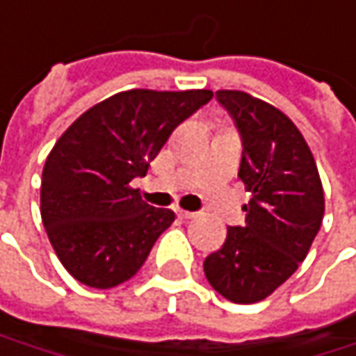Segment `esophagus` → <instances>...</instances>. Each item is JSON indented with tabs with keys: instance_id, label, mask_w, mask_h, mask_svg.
I'll return each mask as SVG.
<instances>
[{
	"instance_id": "1",
	"label": "esophagus",
	"mask_w": 356,
	"mask_h": 356,
	"mask_svg": "<svg viewBox=\"0 0 356 356\" xmlns=\"http://www.w3.org/2000/svg\"><path fill=\"white\" fill-rule=\"evenodd\" d=\"M177 216L183 221H189V220H195L197 218V213H191V211H183V209H179Z\"/></svg>"
}]
</instances>
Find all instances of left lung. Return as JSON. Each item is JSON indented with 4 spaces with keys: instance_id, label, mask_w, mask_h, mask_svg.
I'll list each match as a JSON object with an SVG mask.
<instances>
[{
    "instance_id": "1",
    "label": "left lung",
    "mask_w": 356,
    "mask_h": 356,
    "mask_svg": "<svg viewBox=\"0 0 356 356\" xmlns=\"http://www.w3.org/2000/svg\"><path fill=\"white\" fill-rule=\"evenodd\" d=\"M241 136L238 177L252 199L245 225L227 227L203 261L207 282L223 298L254 304L282 286L306 258L324 216L314 157L296 124L276 106L241 90H218Z\"/></svg>"
}]
</instances>
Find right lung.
<instances>
[{
    "instance_id": "right-lung-1",
    "label": "right lung",
    "mask_w": 356,
    "mask_h": 356,
    "mask_svg": "<svg viewBox=\"0 0 356 356\" xmlns=\"http://www.w3.org/2000/svg\"><path fill=\"white\" fill-rule=\"evenodd\" d=\"M211 96L124 90L56 140L42 171L40 211L56 256L78 282L106 290L140 270L175 213L145 203L131 181L147 175L171 133Z\"/></svg>"
}]
</instances>
